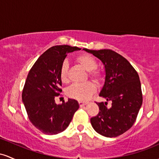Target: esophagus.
I'll return each instance as SVG.
<instances>
[{"instance_id":"34e87169","label":"esophagus","mask_w":159,"mask_h":159,"mask_svg":"<svg viewBox=\"0 0 159 159\" xmlns=\"http://www.w3.org/2000/svg\"><path fill=\"white\" fill-rule=\"evenodd\" d=\"M79 103H80V107H83V106H84V105L86 104L87 102H86V101H79Z\"/></svg>"}]
</instances>
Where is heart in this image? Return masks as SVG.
<instances>
[{
  "instance_id": "obj_1",
  "label": "heart",
  "mask_w": 159,
  "mask_h": 159,
  "mask_svg": "<svg viewBox=\"0 0 159 159\" xmlns=\"http://www.w3.org/2000/svg\"><path fill=\"white\" fill-rule=\"evenodd\" d=\"M76 61L83 67L89 71V75L92 79L98 82L101 80V73L96 70L97 61L93 56L89 54H81L76 58ZM67 70L68 65L67 61H64L61 66L60 77L63 83L67 82ZM94 86L90 82L83 83H75L72 85L67 90V95L71 98L77 100H85L88 98L91 94L93 93Z\"/></svg>"
}]
</instances>
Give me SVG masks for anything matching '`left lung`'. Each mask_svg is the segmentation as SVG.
<instances>
[{"label":"left lung","mask_w":159,"mask_h":159,"mask_svg":"<svg viewBox=\"0 0 159 159\" xmlns=\"http://www.w3.org/2000/svg\"><path fill=\"white\" fill-rule=\"evenodd\" d=\"M101 61L104 66L105 80L99 93L107 102L97 103L99 113L91 118L96 132L107 137L122 134L131 128L143 103L140 78L129 61L111 49H83Z\"/></svg>","instance_id":"left-lung-1"}]
</instances>
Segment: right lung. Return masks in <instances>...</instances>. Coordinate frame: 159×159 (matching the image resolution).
Masks as SVG:
<instances>
[{"label": "right lung", "instance_id": "add662e5", "mask_svg": "<svg viewBox=\"0 0 159 159\" xmlns=\"http://www.w3.org/2000/svg\"><path fill=\"white\" fill-rule=\"evenodd\" d=\"M68 45L55 46L43 53L28 73L22 99L31 122L46 134L62 132L68 127L79 103L69 98L57 104L55 101L61 92L60 69L67 53L80 50Z\"/></svg>", "mask_w": 159, "mask_h": 159}]
</instances>
